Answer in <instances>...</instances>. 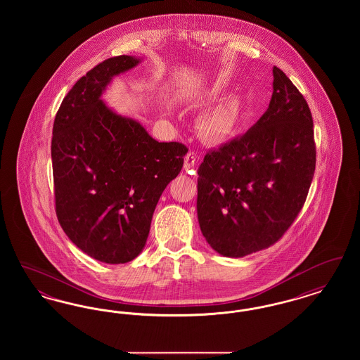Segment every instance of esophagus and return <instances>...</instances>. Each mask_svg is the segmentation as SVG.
<instances>
[{"label":"esophagus","instance_id":"obj_1","mask_svg":"<svg viewBox=\"0 0 360 360\" xmlns=\"http://www.w3.org/2000/svg\"><path fill=\"white\" fill-rule=\"evenodd\" d=\"M197 163V155L194 154L193 151H188L186 156H185V165H184V169L188 172L191 170Z\"/></svg>","mask_w":360,"mask_h":360}]
</instances>
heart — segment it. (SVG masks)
Masks as SVG:
<instances>
[{"instance_id":"1","label":"heart","mask_w":360,"mask_h":360,"mask_svg":"<svg viewBox=\"0 0 360 360\" xmlns=\"http://www.w3.org/2000/svg\"><path fill=\"white\" fill-rule=\"evenodd\" d=\"M236 127V117L229 108H217L204 115L198 121L201 135L209 141L223 140L233 132Z\"/></svg>"}]
</instances>
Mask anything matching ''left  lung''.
I'll return each mask as SVG.
<instances>
[{"label":"left lung","instance_id":"1","mask_svg":"<svg viewBox=\"0 0 360 360\" xmlns=\"http://www.w3.org/2000/svg\"><path fill=\"white\" fill-rule=\"evenodd\" d=\"M273 97L248 132L206 153L197 213L209 245L224 257L269 248L294 223L316 169L308 103L281 69Z\"/></svg>","mask_w":360,"mask_h":360}]
</instances>
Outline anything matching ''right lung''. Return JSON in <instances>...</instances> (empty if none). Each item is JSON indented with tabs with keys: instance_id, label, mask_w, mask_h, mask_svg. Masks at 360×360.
<instances>
[{
	"instance_id": "1",
	"label": "right lung",
	"mask_w": 360,
	"mask_h": 360,
	"mask_svg": "<svg viewBox=\"0 0 360 360\" xmlns=\"http://www.w3.org/2000/svg\"><path fill=\"white\" fill-rule=\"evenodd\" d=\"M137 63L120 55L87 71L63 98L52 128L58 221L79 250L109 264L141 252L156 204L188 153L182 143L156 141L100 100L115 75Z\"/></svg>"
}]
</instances>
